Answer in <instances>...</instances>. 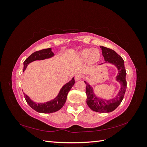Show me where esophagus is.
<instances>
[{"mask_svg":"<svg viewBox=\"0 0 147 147\" xmlns=\"http://www.w3.org/2000/svg\"><path fill=\"white\" fill-rule=\"evenodd\" d=\"M82 78V75L80 74H77L75 75V81H78L80 80Z\"/></svg>","mask_w":147,"mask_h":147,"instance_id":"1","label":"esophagus"}]
</instances>
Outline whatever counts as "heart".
<instances>
[{
  "mask_svg": "<svg viewBox=\"0 0 147 147\" xmlns=\"http://www.w3.org/2000/svg\"><path fill=\"white\" fill-rule=\"evenodd\" d=\"M100 52L97 50H92L91 48L84 49L80 53V56L83 59H87L90 57V60L94 63L98 61L100 58Z\"/></svg>",
  "mask_w": 147,
  "mask_h": 147,
  "instance_id": "1",
  "label": "heart"
}]
</instances>
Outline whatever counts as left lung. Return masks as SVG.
<instances>
[{
	"label": "left lung",
	"instance_id": "left-lung-1",
	"mask_svg": "<svg viewBox=\"0 0 147 147\" xmlns=\"http://www.w3.org/2000/svg\"><path fill=\"white\" fill-rule=\"evenodd\" d=\"M102 51V55L106 62L115 64L118 70V75L117 77V80L121 84L118 94L115 98L109 100L99 99L93 93L92 88L86 82V102L89 107L94 112L99 113H109L116 109L121 104L125 94L127 88V82L126 80V72L124 67V60L122 57L114 50L110 48L100 46Z\"/></svg>",
	"mask_w": 147,
	"mask_h": 147
}]
</instances>
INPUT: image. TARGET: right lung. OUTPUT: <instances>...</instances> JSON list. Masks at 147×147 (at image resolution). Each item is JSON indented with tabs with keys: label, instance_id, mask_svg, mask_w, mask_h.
<instances>
[{
	"label": "right lung",
	"instance_id": "add662e5",
	"mask_svg": "<svg viewBox=\"0 0 147 147\" xmlns=\"http://www.w3.org/2000/svg\"><path fill=\"white\" fill-rule=\"evenodd\" d=\"M53 55H54V53L51 51V48H50L43 49V50L33 53L32 55L29 56L24 61L23 71H24V70L26 69L28 64H29L31 62L36 60H42L46 58H49V57H52ZM75 80L74 78H73L72 80L65 84L61 88L58 96H57L56 99L44 104L35 103V102L30 99L29 97L24 92H23V94L27 103L31 108L33 109L36 112L42 113H51L57 112V111H58L63 107L66 101L68 92L73 86Z\"/></svg>",
	"mask_w": 147,
	"mask_h": 147
}]
</instances>
